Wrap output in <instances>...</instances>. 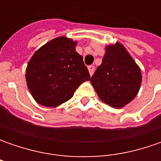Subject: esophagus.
<instances>
[{"label":"esophagus","mask_w":161,"mask_h":161,"mask_svg":"<svg viewBox=\"0 0 161 161\" xmlns=\"http://www.w3.org/2000/svg\"><path fill=\"white\" fill-rule=\"evenodd\" d=\"M88 69H89V71H90V76H92L93 73H94V71H95V67H94L93 65H90V66L88 67Z\"/></svg>","instance_id":"1"}]
</instances>
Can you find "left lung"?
Here are the masks:
<instances>
[{
  "instance_id": "1",
  "label": "left lung",
  "mask_w": 161,
  "mask_h": 161,
  "mask_svg": "<svg viewBox=\"0 0 161 161\" xmlns=\"http://www.w3.org/2000/svg\"><path fill=\"white\" fill-rule=\"evenodd\" d=\"M99 98L115 108H121L136 97L142 83V72L126 49L119 43L108 46L90 78Z\"/></svg>"
}]
</instances>
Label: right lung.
Wrapping results in <instances>:
<instances>
[{"label": "right lung", "mask_w": 161, "mask_h": 161, "mask_svg": "<svg viewBox=\"0 0 161 161\" xmlns=\"http://www.w3.org/2000/svg\"><path fill=\"white\" fill-rule=\"evenodd\" d=\"M75 46L76 42L60 36L39 48L28 62L27 84L38 104L57 107L71 98L78 87L90 79Z\"/></svg>", "instance_id": "add662e5"}]
</instances>
